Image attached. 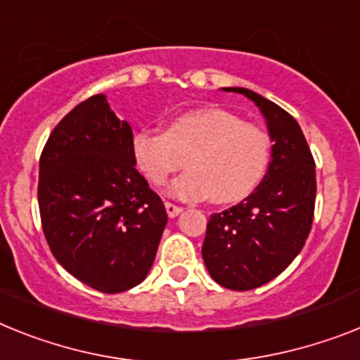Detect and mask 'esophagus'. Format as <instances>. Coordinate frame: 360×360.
Instances as JSON below:
<instances>
[{
    "instance_id": "obj_1",
    "label": "esophagus",
    "mask_w": 360,
    "mask_h": 360,
    "mask_svg": "<svg viewBox=\"0 0 360 360\" xmlns=\"http://www.w3.org/2000/svg\"><path fill=\"white\" fill-rule=\"evenodd\" d=\"M165 208H166V214H168V217H175L183 212V208L177 207V205H174V203H165Z\"/></svg>"
}]
</instances>
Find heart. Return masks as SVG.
<instances>
[{"label": "heart", "mask_w": 360, "mask_h": 360, "mask_svg": "<svg viewBox=\"0 0 360 360\" xmlns=\"http://www.w3.org/2000/svg\"><path fill=\"white\" fill-rule=\"evenodd\" d=\"M131 152L152 185H165L185 162L188 172L170 186V194L183 199L210 195L226 205L245 199L264 179L271 139L265 129L243 122L232 111L201 108L174 117L165 134L137 131Z\"/></svg>", "instance_id": "heart-1"}]
</instances>
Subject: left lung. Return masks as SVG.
Wrapping results in <instances>:
<instances>
[{
    "label": "left lung",
    "mask_w": 360,
    "mask_h": 360,
    "mask_svg": "<svg viewBox=\"0 0 360 360\" xmlns=\"http://www.w3.org/2000/svg\"><path fill=\"white\" fill-rule=\"evenodd\" d=\"M255 102L273 141L267 174L255 192L207 223L203 259L219 285L249 291L271 282L300 255L315 212V161L291 115L245 87H223Z\"/></svg>",
    "instance_id": "8db88e82"
}]
</instances>
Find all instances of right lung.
I'll use <instances>...</instances> for the list:
<instances>
[{
	"label": "right lung",
	"mask_w": 360,
	"mask_h": 360,
	"mask_svg": "<svg viewBox=\"0 0 360 360\" xmlns=\"http://www.w3.org/2000/svg\"><path fill=\"white\" fill-rule=\"evenodd\" d=\"M131 141V126L95 95L60 120L40 157L38 205L51 252L101 292L143 282L168 221L135 170Z\"/></svg>",
	"instance_id": "right-lung-1"
}]
</instances>
